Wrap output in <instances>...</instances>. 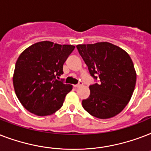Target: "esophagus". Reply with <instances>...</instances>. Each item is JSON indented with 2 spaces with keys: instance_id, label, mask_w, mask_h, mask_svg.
<instances>
[{
  "instance_id": "1",
  "label": "esophagus",
  "mask_w": 151,
  "mask_h": 151,
  "mask_svg": "<svg viewBox=\"0 0 151 151\" xmlns=\"http://www.w3.org/2000/svg\"><path fill=\"white\" fill-rule=\"evenodd\" d=\"M81 85H82V82H81V81H80V82L78 83V85H73V87H74V88H79V87H81Z\"/></svg>"
}]
</instances>
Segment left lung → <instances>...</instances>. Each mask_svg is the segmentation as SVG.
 I'll list each match as a JSON object with an SVG mask.
<instances>
[{
  "label": "left lung",
  "mask_w": 151,
  "mask_h": 151,
  "mask_svg": "<svg viewBox=\"0 0 151 151\" xmlns=\"http://www.w3.org/2000/svg\"><path fill=\"white\" fill-rule=\"evenodd\" d=\"M77 48L91 75L100 81L89 86L83 108L99 119L114 117L126 106L135 89L136 72L131 57L109 42L78 45Z\"/></svg>",
  "instance_id": "obj_1"
}]
</instances>
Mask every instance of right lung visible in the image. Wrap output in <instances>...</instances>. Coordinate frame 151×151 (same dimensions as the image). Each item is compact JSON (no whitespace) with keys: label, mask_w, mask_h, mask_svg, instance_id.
<instances>
[{"label":"right lung","mask_w":151,"mask_h":151,"mask_svg":"<svg viewBox=\"0 0 151 151\" xmlns=\"http://www.w3.org/2000/svg\"><path fill=\"white\" fill-rule=\"evenodd\" d=\"M70 45L41 41L20 54L13 73L15 94L24 108L37 116H48L62 107L73 86L56 79L74 49Z\"/></svg>","instance_id":"1"}]
</instances>
